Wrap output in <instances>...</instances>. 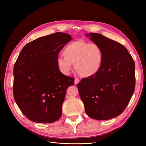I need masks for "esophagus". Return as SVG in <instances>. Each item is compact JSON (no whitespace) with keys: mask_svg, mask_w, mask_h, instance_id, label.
Returning <instances> with one entry per match:
<instances>
[{"mask_svg":"<svg viewBox=\"0 0 146 146\" xmlns=\"http://www.w3.org/2000/svg\"><path fill=\"white\" fill-rule=\"evenodd\" d=\"M79 82H80V80H79V79L78 78H75V80H74V83L75 84H76V85H77V84H78Z\"/></svg>","mask_w":146,"mask_h":146,"instance_id":"esophagus-1","label":"esophagus"}]
</instances>
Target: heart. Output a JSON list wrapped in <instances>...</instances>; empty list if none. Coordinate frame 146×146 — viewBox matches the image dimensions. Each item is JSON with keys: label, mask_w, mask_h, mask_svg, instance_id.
Instances as JSON below:
<instances>
[{"label": "heart", "mask_w": 146, "mask_h": 146, "mask_svg": "<svg viewBox=\"0 0 146 146\" xmlns=\"http://www.w3.org/2000/svg\"><path fill=\"white\" fill-rule=\"evenodd\" d=\"M64 57L57 58L56 64L60 71L68 75L74 65L77 72L83 77L95 76L100 70L103 63V52L96 44L83 40L69 43L63 51Z\"/></svg>", "instance_id": "1"}]
</instances>
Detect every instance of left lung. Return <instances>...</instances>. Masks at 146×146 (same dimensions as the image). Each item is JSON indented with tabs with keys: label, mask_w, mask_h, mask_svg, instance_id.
<instances>
[{
	"label": "left lung",
	"mask_w": 146,
	"mask_h": 146,
	"mask_svg": "<svg viewBox=\"0 0 146 146\" xmlns=\"http://www.w3.org/2000/svg\"><path fill=\"white\" fill-rule=\"evenodd\" d=\"M103 52V63L95 76L82 78L77 84L87 115L107 120L123 111L135 87V61L127 48L96 33L86 34Z\"/></svg>",
	"instance_id": "left-lung-1"
}]
</instances>
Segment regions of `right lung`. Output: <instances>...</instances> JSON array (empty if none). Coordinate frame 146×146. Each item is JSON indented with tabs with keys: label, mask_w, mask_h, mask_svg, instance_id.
<instances>
[{
	"label": "right lung",
	"mask_w": 146,
	"mask_h": 146,
	"mask_svg": "<svg viewBox=\"0 0 146 146\" xmlns=\"http://www.w3.org/2000/svg\"><path fill=\"white\" fill-rule=\"evenodd\" d=\"M71 40L69 34L56 32L31 41L20 52L13 69V96L29 120L52 123L61 116L66 90L74 78L60 72L56 60Z\"/></svg>",
	"instance_id": "obj_1"
}]
</instances>
